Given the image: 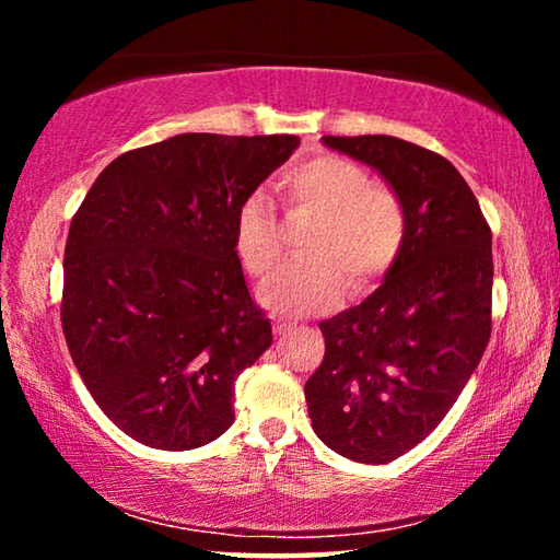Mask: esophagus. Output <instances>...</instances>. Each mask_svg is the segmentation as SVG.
<instances>
[{"label": "esophagus", "instance_id": "34e87169", "mask_svg": "<svg viewBox=\"0 0 560 560\" xmlns=\"http://www.w3.org/2000/svg\"><path fill=\"white\" fill-rule=\"evenodd\" d=\"M291 330H296V328H293L291 324H287V320H281V318L273 320V334H277L279 338H283L287 334H291Z\"/></svg>", "mask_w": 560, "mask_h": 560}]
</instances>
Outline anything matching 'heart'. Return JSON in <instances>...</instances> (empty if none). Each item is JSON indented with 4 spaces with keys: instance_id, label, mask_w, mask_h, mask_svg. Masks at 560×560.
I'll list each match as a JSON object with an SVG mask.
<instances>
[{
    "instance_id": "obj_1",
    "label": "heart",
    "mask_w": 560,
    "mask_h": 560,
    "mask_svg": "<svg viewBox=\"0 0 560 560\" xmlns=\"http://www.w3.org/2000/svg\"><path fill=\"white\" fill-rule=\"evenodd\" d=\"M291 207L318 212L308 234V259L293 261L264 283L259 296L281 316L301 318L328 308L343 293L375 287L400 259L407 242V210L390 185L371 183L365 167L338 155H316L281 175ZM234 249L252 277L264 279L283 257L281 224L261 192L236 210Z\"/></svg>"
}]
</instances>
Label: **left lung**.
Masks as SVG:
<instances>
[{
	"instance_id": "8db88e82",
	"label": "left lung",
	"mask_w": 560,
	"mask_h": 560,
	"mask_svg": "<svg viewBox=\"0 0 560 560\" xmlns=\"http://www.w3.org/2000/svg\"><path fill=\"white\" fill-rule=\"evenodd\" d=\"M375 167L407 210V242L381 289L318 328L308 377L314 432L363 464L417 447L457 402L491 336V230L447 158L393 136H324Z\"/></svg>"
}]
</instances>
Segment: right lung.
<instances>
[{
  "instance_id": "obj_1",
  "label": "right lung",
  "mask_w": 560,
  "mask_h": 560,
  "mask_svg": "<svg viewBox=\"0 0 560 560\" xmlns=\"http://www.w3.org/2000/svg\"><path fill=\"white\" fill-rule=\"evenodd\" d=\"M299 143L183 132L113 160L73 214L66 346L128 438L183 452L230 430L236 375L271 346L234 249L236 210Z\"/></svg>"
}]
</instances>
